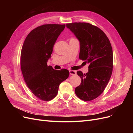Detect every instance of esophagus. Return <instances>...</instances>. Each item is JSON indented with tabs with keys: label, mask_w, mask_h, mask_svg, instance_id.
Wrapping results in <instances>:
<instances>
[{
	"label": "esophagus",
	"mask_w": 133,
	"mask_h": 133,
	"mask_svg": "<svg viewBox=\"0 0 133 133\" xmlns=\"http://www.w3.org/2000/svg\"><path fill=\"white\" fill-rule=\"evenodd\" d=\"M69 73H70V75H76V71H74V70H69Z\"/></svg>",
	"instance_id": "esophagus-1"
}]
</instances>
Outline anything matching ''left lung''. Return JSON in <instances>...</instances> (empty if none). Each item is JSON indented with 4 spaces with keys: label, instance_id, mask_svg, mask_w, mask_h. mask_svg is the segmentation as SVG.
I'll return each instance as SVG.
<instances>
[{
    "label": "left lung",
    "instance_id": "obj_1",
    "mask_svg": "<svg viewBox=\"0 0 133 133\" xmlns=\"http://www.w3.org/2000/svg\"><path fill=\"white\" fill-rule=\"evenodd\" d=\"M80 42L79 59L89 63V71H78L81 84L75 94L84 101H90L101 94L109 81L113 67V54L110 42L104 31L88 23L66 24Z\"/></svg>",
    "mask_w": 133,
    "mask_h": 133
}]
</instances>
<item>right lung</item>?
Listing matches in <instances>:
<instances>
[{
    "label": "right lung",
    "mask_w": 133,
    "mask_h": 133,
    "mask_svg": "<svg viewBox=\"0 0 133 133\" xmlns=\"http://www.w3.org/2000/svg\"><path fill=\"white\" fill-rule=\"evenodd\" d=\"M65 24H49L38 26L26 37L22 48L21 67L27 87L35 96L49 101L57 96L59 86L69 76L67 69L55 70L48 60Z\"/></svg>",
    "instance_id": "right-lung-1"
}]
</instances>
